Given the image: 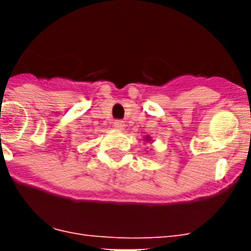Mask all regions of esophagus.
<instances>
[{
    "mask_svg": "<svg viewBox=\"0 0 251 251\" xmlns=\"http://www.w3.org/2000/svg\"><path fill=\"white\" fill-rule=\"evenodd\" d=\"M113 124H114L115 129H119V130L124 129V127H126V124H124L123 121H114V123Z\"/></svg>",
    "mask_w": 251,
    "mask_h": 251,
    "instance_id": "1",
    "label": "esophagus"
}]
</instances>
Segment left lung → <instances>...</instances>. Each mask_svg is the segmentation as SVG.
Masks as SVG:
<instances>
[{
    "label": "left lung",
    "mask_w": 251,
    "mask_h": 251,
    "mask_svg": "<svg viewBox=\"0 0 251 251\" xmlns=\"http://www.w3.org/2000/svg\"><path fill=\"white\" fill-rule=\"evenodd\" d=\"M145 141H146V142H150V143H151V142H152V138H151L150 136H146V137H145Z\"/></svg>",
    "instance_id": "obj_1"
}]
</instances>
